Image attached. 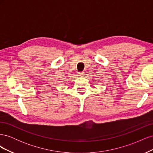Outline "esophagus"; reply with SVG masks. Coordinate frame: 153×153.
I'll list each match as a JSON object with an SVG mask.
<instances>
[{
    "mask_svg": "<svg viewBox=\"0 0 153 153\" xmlns=\"http://www.w3.org/2000/svg\"><path fill=\"white\" fill-rule=\"evenodd\" d=\"M78 75L79 76H80V77H82V76H84V73H83V72H79V73H78Z\"/></svg>",
    "mask_w": 153,
    "mask_h": 153,
    "instance_id": "1",
    "label": "esophagus"
}]
</instances>
